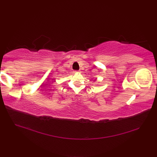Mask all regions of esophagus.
<instances>
[{
    "mask_svg": "<svg viewBox=\"0 0 157 157\" xmlns=\"http://www.w3.org/2000/svg\"><path fill=\"white\" fill-rule=\"evenodd\" d=\"M75 73H79V71H75Z\"/></svg>",
    "mask_w": 157,
    "mask_h": 157,
    "instance_id": "esophagus-1",
    "label": "esophagus"
}]
</instances>
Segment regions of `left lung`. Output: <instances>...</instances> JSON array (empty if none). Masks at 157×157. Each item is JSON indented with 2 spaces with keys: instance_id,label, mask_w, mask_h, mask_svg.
Instances as JSON below:
<instances>
[{
  "instance_id": "1",
  "label": "left lung",
  "mask_w": 157,
  "mask_h": 157,
  "mask_svg": "<svg viewBox=\"0 0 157 157\" xmlns=\"http://www.w3.org/2000/svg\"><path fill=\"white\" fill-rule=\"evenodd\" d=\"M96 79H94V81H96Z\"/></svg>"
}]
</instances>
